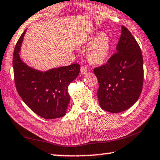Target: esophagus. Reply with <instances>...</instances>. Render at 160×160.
<instances>
[{"instance_id": "1", "label": "esophagus", "mask_w": 160, "mask_h": 160, "mask_svg": "<svg viewBox=\"0 0 160 160\" xmlns=\"http://www.w3.org/2000/svg\"><path fill=\"white\" fill-rule=\"evenodd\" d=\"M81 73H82V74H86L87 73V68L85 66H82L81 67Z\"/></svg>"}]
</instances>
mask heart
I'll return each mask as SVG.
<instances>
[{
	"mask_svg": "<svg viewBox=\"0 0 160 160\" xmlns=\"http://www.w3.org/2000/svg\"><path fill=\"white\" fill-rule=\"evenodd\" d=\"M92 43L87 50V58L93 64H102L107 61L111 51V40L106 32H94L88 38Z\"/></svg>",
	"mask_w": 160,
	"mask_h": 160,
	"instance_id": "b5f03b06",
	"label": "heart"
}]
</instances>
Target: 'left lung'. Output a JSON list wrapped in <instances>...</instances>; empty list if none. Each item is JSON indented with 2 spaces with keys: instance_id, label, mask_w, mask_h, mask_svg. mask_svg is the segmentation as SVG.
Segmentation results:
<instances>
[{
  "instance_id": "1",
  "label": "left lung",
  "mask_w": 160,
  "mask_h": 160,
  "mask_svg": "<svg viewBox=\"0 0 160 160\" xmlns=\"http://www.w3.org/2000/svg\"><path fill=\"white\" fill-rule=\"evenodd\" d=\"M117 52L108 63L95 68L99 83V103L104 110L118 113L133 106L142 91L143 81L142 50L130 31L123 26Z\"/></svg>"
}]
</instances>
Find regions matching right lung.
Here are the masks:
<instances>
[{
	"instance_id": "1",
	"label": "right lung",
	"mask_w": 160,
	"mask_h": 160,
	"mask_svg": "<svg viewBox=\"0 0 160 160\" xmlns=\"http://www.w3.org/2000/svg\"><path fill=\"white\" fill-rule=\"evenodd\" d=\"M26 31L18 39L13 52V74L18 93L39 116L45 119L63 117L70 102L68 85L79 74V64L53 68L44 72L28 66L19 55Z\"/></svg>"
}]
</instances>
